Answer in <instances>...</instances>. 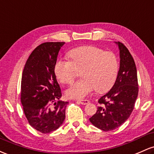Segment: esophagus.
I'll return each mask as SVG.
<instances>
[{
	"label": "esophagus",
	"instance_id": "obj_1",
	"mask_svg": "<svg viewBox=\"0 0 154 154\" xmlns=\"http://www.w3.org/2000/svg\"><path fill=\"white\" fill-rule=\"evenodd\" d=\"M77 102H79L80 104H83V105H85V104H87L89 103V101L88 100H77Z\"/></svg>",
	"mask_w": 154,
	"mask_h": 154
}]
</instances>
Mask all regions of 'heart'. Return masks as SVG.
Listing matches in <instances>:
<instances>
[{
	"instance_id": "1",
	"label": "heart",
	"mask_w": 154,
	"mask_h": 154,
	"mask_svg": "<svg viewBox=\"0 0 154 154\" xmlns=\"http://www.w3.org/2000/svg\"><path fill=\"white\" fill-rule=\"evenodd\" d=\"M71 60L59 58L54 66L57 78L71 84L82 71V80L69 88L66 94L72 99H83L95 90L104 93L112 87L117 79L119 63L112 52L93 45L74 48L69 52Z\"/></svg>"
}]
</instances>
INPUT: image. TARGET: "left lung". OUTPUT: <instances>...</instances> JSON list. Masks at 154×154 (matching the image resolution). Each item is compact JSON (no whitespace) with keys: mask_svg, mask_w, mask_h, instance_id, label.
Returning a JSON list of instances; mask_svg holds the SVG:
<instances>
[{"mask_svg":"<svg viewBox=\"0 0 154 154\" xmlns=\"http://www.w3.org/2000/svg\"><path fill=\"white\" fill-rule=\"evenodd\" d=\"M120 51V68L114 85L99 99L100 106L91 123L108 131L121 126L132 112L138 95L137 68L129 50L121 42H116Z\"/></svg>","mask_w":154,"mask_h":154,"instance_id":"obj_1","label":"left lung"}]
</instances>
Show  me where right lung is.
Wrapping results in <instances>:
<instances>
[{"label": "right lung", "mask_w": 154, "mask_h": 154, "mask_svg": "<svg viewBox=\"0 0 154 154\" xmlns=\"http://www.w3.org/2000/svg\"><path fill=\"white\" fill-rule=\"evenodd\" d=\"M65 42H45L34 49L25 63L21 81V103L28 123L47 134L58 129L69 102L60 100L61 91L54 66Z\"/></svg>", "instance_id": "right-lung-1"}]
</instances>
